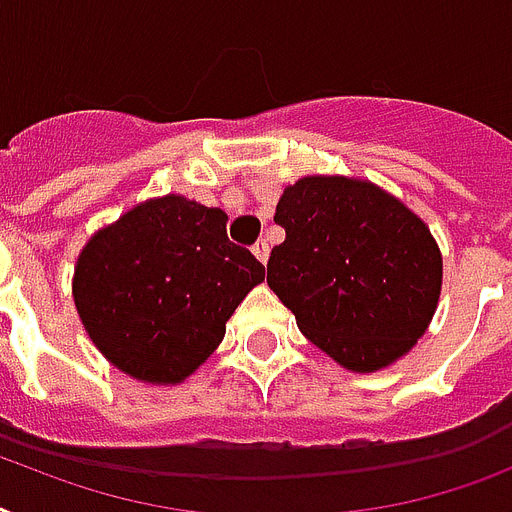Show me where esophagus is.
<instances>
[{"mask_svg":"<svg viewBox=\"0 0 512 512\" xmlns=\"http://www.w3.org/2000/svg\"><path fill=\"white\" fill-rule=\"evenodd\" d=\"M253 256H256L261 264H266V259H269V243H266L264 238H259L253 243Z\"/></svg>","mask_w":512,"mask_h":512,"instance_id":"34e87169","label":"esophagus"}]
</instances>
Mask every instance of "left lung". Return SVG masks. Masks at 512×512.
Returning a JSON list of instances; mask_svg holds the SVG:
<instances>
[{
  "label": "left lung",
  "mask_w": 512,
  "mask_h": 512,
  "mask_svg": "<svg viewBox=\"0 0 512 512\" xmlns=\"http://www.w3.org/2000/svg\"><path fill=\"white\" fill-rule=\"evenodd\" d=\"M285 240L266 282L298 329L350 371H377L432 322L442 256L398 198L350 177H303L274 211Z\"/></svg>",
  "instance_id": "8db88e82"
}]
</instances>
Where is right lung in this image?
<instances>
[{"label": "right lung", "mask_w": 512, "mask_h": 512, "mask_svg": "<svg viewBox=\"0 0 512 512\" xmlns=\"http://www.w3.org/2000/svg\"><path fill=\"white\" fill-rule=\"evenodd\" d=\"M264 264L227 238V214L183 196L135 206L88 240L73 298L88 337L120 371L175 384L214 353Z\"/></svg>", "instance_id": "obj_1"}]
</instances>
